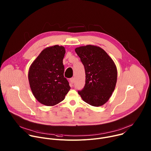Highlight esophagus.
Listing matches in <instances>:
<instances>
[{"label":"esophagus","instance_id":"obj_1","mask_svg":"<svg viewBox=\"0 0 151 151\" xmlns=\"http://www.w3.org/2000/svg\"><path fill=\"white\" fill-rule=\"evenodd\" d=\"M74 82H75V78H72L70 79V83L71 84H73L74 83Z\"/></svg>","mask_w":151,"mask_h":151}]
</instances>
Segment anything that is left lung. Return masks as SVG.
Instances as JSON below:
<instances>
[{
	"label": "left lung",
	"instance_id": "8db88e82",
	"mask_svg": "<svg viewBox=\"0 0 151 151\" xmlns=\"http://www.w3.org/2000/svg\"><path fill=\"white\" fill-rule=\"evenodd\" d=\"M85 71V85L78 94L93 106H101L109 100L117 81V69L111 57L101 48L92 45L75 48Z\"/></svg>",
	"mask_w": 151,
	"mask_h": 151
}]
</instances>
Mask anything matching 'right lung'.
Returning <instances> with one entry per match:
<instances>
[{
	"label": "right lung",
	"mask_w": 151,
	"mask_h": 151,
	"mask_svg": "<svg viewBox=\"0 0 151 151\" xmlns=\"http://www.w3.org/2000/svg\"><path fill=\"white\" fill-rule=\"evenodd\" d=\"M63 46L54 45L42 50L30 66L28 78L30 89L41 104L54 106L62 101L70 87L64 77Z\"/></svg>",
	"instance_id": "right-lung-1"
}]
</instances>
